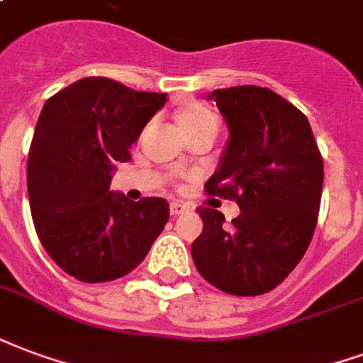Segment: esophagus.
Returning <instances> with one entry per match:
<instances>
[{
    "label": "esophagus",
    "instance_id": "34e87169",
    "mask_svg": "<svg viewBox=\"0 0 363 363\" xmlns=\"http://www.w3.org/2000/svg\"><path fill=\"white\" fill-rule=\"evenodd\" d=\"M186 206H184V203H179V202H173L171 203V206H169V211H171V216H182V213H184V211H186Z\"/></svg>",
    "mask_w": 363,
    "mask_h": 363
}]
</instances>
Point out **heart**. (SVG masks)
I'll return each instance as SVG.
<instances>
[{
    "mask_svg": "<svg viewBox=\"0 0 363 363\" xmlns=\"http://www.w3.org/2000/svg\"><path fill=\"white\" fill-rule=\"evenodd\" d=\"M177 125H179L182 134L192 133V130H203V128L217 130L216 115L211 113L209 107L198 104V101H192V104L181 107V111L177 113Z\"/></svg>",
    "mask_w": 363,
    "mask_h": 363,
    "instance_id": "heart-1",
    "label": "heart"
}]
</instances>
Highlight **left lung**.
<instances>
[{
	"mask_svg": "<svg viewBox=\"0 0 363 363\" xmlns=\"http://www.w3.org/2000/svg\"><path fill=\"white\" fill-rule=\"evenodd\" d=\"M229 128L208 194L233 198L240 216L225 227L217 209L200 208L202 235L192 259L209 284L236 296L273 291L298 265L318 223L323 160L306 115L269 88L213 90Z\"/></svg>",
	"mask_w": 363,
	"mask_h": 363,
	"instance_id": "1",
	"label": "left lung"
}]
</instances>
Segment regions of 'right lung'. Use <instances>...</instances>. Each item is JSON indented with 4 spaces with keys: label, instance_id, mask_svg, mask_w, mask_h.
Segmentation results:
<instances>
[{
    "label": "right lung",
    "instance_id": "1",
    "mask_svg": "<svg viewBox=\"0 0 363 363\" xmlns=\"http://www.w3.org/2000/svg\"><path fill=\"white\" fill-rule=\"evenodd\" d=\"M167 101L109 79H82L45 101L26 163L32 221L45 252L84 283L140 264L169 221L163 198L130 202L109 190L115 165Z\"/></svg>",
    "mask_w": 363,
    "mask_h": 363
}]
</instances>
